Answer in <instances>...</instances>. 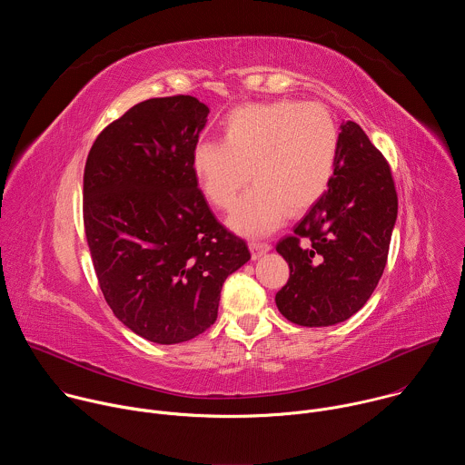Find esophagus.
<instances>
[{"instance_id": "1", "label": "esophagus", "mask_w": 465, "mask_h": 465, "mask_svg": "<svg viewBox=\"0 0 465 465\" xmlns=\"http://www.w3.org/2000/svg\"><path fill=\"white\" fill-rule=\"evenodd\" d=\"M271 250H272V246L269 242H259V241L250 242V252H252L253 259H259L262 253H267Z\"/></svg>"}]
</instances>
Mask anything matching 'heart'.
Masks as SVG:
<instances>
[{
  "label": "heart",
  "instance_id": "b5f03b06",
  "mask_svg": "<svg viewBox=\"0 0 465 465\" xmlns=\"http://www.w3.org/2000/svg\"><path fill=\"white\" fill-rule=\"evenodd\" d=\"M223 142H198L191 169L208 201L230 210L228 224L242 235L274 232L287 212L309 210L327 191L339 154V126L318 103L274 101L233 108L221 124Z\"/></svg>",
  "mask_w": 465,
  "mask_h": 465
}]
</instances>
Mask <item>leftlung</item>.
Listing matches in <instances>:
<instances>
[{
    "instance_id": "obj_1",
    "label": "left lung",
    "mask_w": 465,
    "mask_h": 465,
    "mask_svg": "<svg viewBox=\"0 0 465 465\" xmlns=\"http://www.w3.org/2000/svg\"><path fill=\"white\" fill-rule=\"evenodd\" d=\"M395 219L390 165L355 121L342 123L327 191L276 246L291 269L276 294L280 312L303 327H327L361 311L386 267Z\"/></svg>"
}]
</instances>
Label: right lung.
Returning <instances> with one entry per match:
<instances>
[{
    "label": "right lung",
    "mask_w": 465,
    "mask_h": 465,
    "mask_svg": "<svg viewBox=\"0 0 465 465\" xmlns=\"http://www.w3.org/2000/svg\"><path fill=\"white\" fill-rule=\"evenodd\" d=\"M208 114L191 95L143 101L101 132L84 167V228L104 300L156 344L212 327L223 283L250 259L191 169Z\"/></svg>",
    "instance_id": "obj_1"
}]
</instances>
